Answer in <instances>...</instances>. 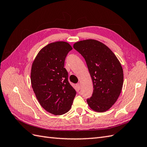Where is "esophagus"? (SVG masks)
Listing matches in <instances>:
<instances>
[{"label": "esophagus", "mask_w": 147, "mask_h": 147, "mask_svg": "<svg viewBox=\"0 0 147 147\" xmlns=\"http://www.w3.org/2000/svg\"><path fill=\"white\" fill-rule=\"evenodd\" d=\"M77 87L78 90H80V88H81V84L80 83L77 84Z\"/></svg>", "instance_id": "obj_1"}]
</instances>
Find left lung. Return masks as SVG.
Masks as SVG:
<instances>
[{
	"instance_id": "8db88e82",
	"label": "left lung",
	"mask_w": 147,
	"mask_h": 147,
	"mask_svg": "<svg viewBox=\"0 0 147 147\" xmlns=\"http://www.w3.org/2000/svg\"><path fill=\"white\" fill-rule=\"evenodd\" d=\"M74 48L86 61L93 83V92L86 99L96 112L108 110L117 101L123 84V71L117 56L104 43L95 40L75 43Z\"/></svg>"
}]
</instances>
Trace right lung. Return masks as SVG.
<instances>
[{"label":"right lung","mask_w":147,"mask_h":147,"mask_svg":"<svg viewBox=\"0 0 147 147\" xmlns=\"http://www.w3.org/2000/svg\"><path fill=\"white\" fill-rule=\"evenodd\" d=\"M72 50L65 42L48 44L39 51L31 69V84L38 101L47 112L55 115L68 112L77 93L64 68L65 57Z\"/></svg>","instance_id":"add662e5"}]
</instances>
